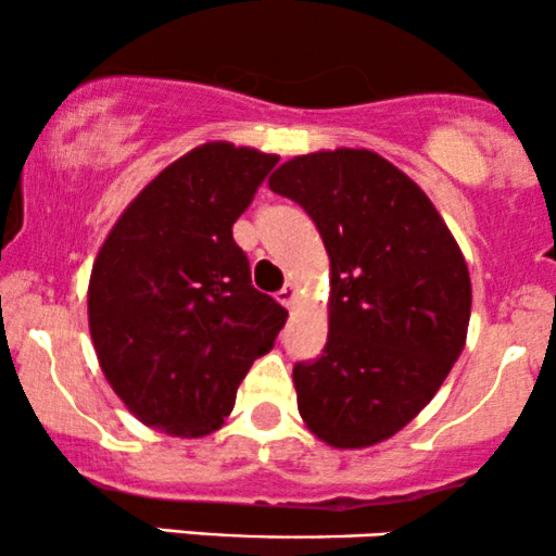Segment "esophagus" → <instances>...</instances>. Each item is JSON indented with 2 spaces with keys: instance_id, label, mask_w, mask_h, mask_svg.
I'll list each match as a JSON object with an SVG mask.
<instances>
[{
  "instance_id": "esophagus-1",
  "label": "esophagus",
  "mask_w": 556,
  "mask_h": 556,
  "mask_svg": "<svg viewBox=\"0 0 556 556\" xmlns=\"http://www.w3.org/2000/svg\"><path fill=\"white\" fill-rule=\"evenodd\" d=\"M296 296H299V291H296V286H293V283H286L283 289L278 291V299H280V304H283V306H289V309H291L293 304H296Z\"/></svg>"
}]
</instances>
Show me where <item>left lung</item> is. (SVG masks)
I'll return each mask as SVG.
<instances>
[{
    "mask_svg": "<svg viewBox=\"0 0 556 556\" xmlns=\"http://www.w3.org/2000/svg\"><path fill=\"white\" fill-rule=\"evenodd\" d=\"M273 192L304 207L330 257L328 343L293 367L299 414L332 447L401 432L458 362L471 278L432 200L371 150L286 161Z\"/></svg>",
    "mask_w": 556,
    "mask_h": 556,
    "instance_id": "1",
    "label": "left lung"
}]
</instances>
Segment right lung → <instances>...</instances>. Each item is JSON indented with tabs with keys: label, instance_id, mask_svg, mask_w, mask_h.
<instances>
[{
	"label": "right lung",
	"instance_id": "obj_1",
	"mask_svg": "<svg viewBox=\"0 0 556 556\" xmlns=\"http://www.w3.org/2000/svg\"><path fill=\"white\" fill-rule=\"evenodd\" d=\"M278 155L205 142L166 166L116 220L88 286L98 362L146 427L218 429L289 312L252 286L231 226Z\"/></svg>",
	"mask_w": 556,
	"mask_h": 556
}]
</instances>
